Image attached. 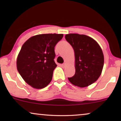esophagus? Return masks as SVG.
I'll use <instances>...</instances> for the list:
<instances>
[{
    "label": "esophagus",
    "mask_w": 121,
    "mask_h": 121,
    "mask_svg": "<svg viewBox=\"0 0 121 121\" xmlns=\"http://www.w3.org/2000/svg\"><path fill=\"white\" fill-rule=\"evenodd\" d=\"M61 67H62V68H65V67H66V64L65 63H63V64H61Z\"/></svg>",
    "instance_id": "obj_1"
}]
</instances>
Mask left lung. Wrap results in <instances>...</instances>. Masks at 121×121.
I'll use <instances>...</instances> for the list:
<instances>
[{
  "mask_svg": "<svg viewBox=\"0 0 121 121\" xmlns=\"http://www.w3.org/2000/svg\"><path fill=\"white\" fill-rule=\"evenodd\" d=\"M65 38L75 54V73L68 80L80 87L88 86L100 77L104 64L102 49L95 40L85 35L67 34Z\"/></svg>",
  "mask_w": 121,
  "mask_h": 121,
  "instance_id": "1",
  "label": "left lung"
}]
</instances>
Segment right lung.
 Returning <instances> with one entry per match:
<instances>
[{
	"label": "right lung",
	"mask_w": 121,
	"mask_h": 121,
	"mask_svg": "<svg viewBox=\"0 0 121 121\" xmlns=\"http://www.w3.org/2000/svg\"><path fill=\"white\" fill-rule=\"evenodd\" d=\"M63 34H48L34 36L23 44L16 60L21 77L31 86L39 89L50 83L54 69V47Z\"/></svg>",
	"instance_id": "right-lung-1"
}]
</instances>
